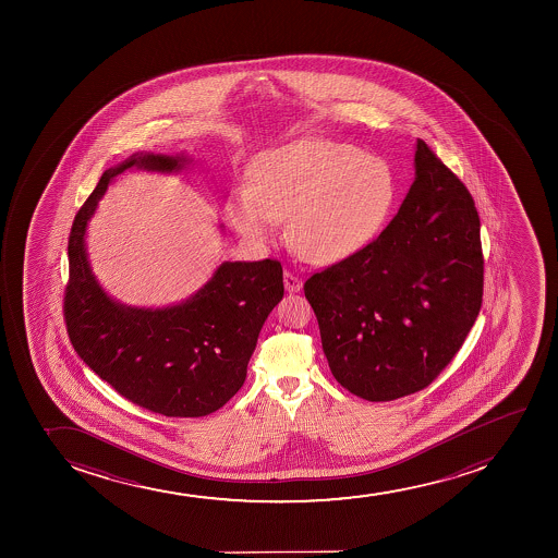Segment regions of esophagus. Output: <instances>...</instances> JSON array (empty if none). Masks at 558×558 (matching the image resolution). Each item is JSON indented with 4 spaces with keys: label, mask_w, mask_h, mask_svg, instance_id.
Masks as SVG:
<instances>
[{
    "label": "esophagus",
    "mask_w": 558,
    "mask_h": 558,
    "mask_svg": "<svg viewBox=\"0 0 558 558\" xmlns=\"http://www.w3.org/2000/svg\"><path fill=\"white\" fill-rule=\"evenodd\" d=\"M303 282L300 277H295L294 274H290V271H287L284 274V289H287V292H290V294H294V292H300L302 290Z\"/></svg>",
    "instance_id": "34e87169"
}]
</instances>
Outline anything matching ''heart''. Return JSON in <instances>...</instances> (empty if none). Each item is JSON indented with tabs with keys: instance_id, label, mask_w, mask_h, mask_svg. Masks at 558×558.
Here are the masks:
<instances>
[{
	"instance_id": "b5f03b06",
	"label": "heart",
	"mask_w": 558,
	"mask_h": 558,
	"mask_svg": "<svg viewBox=\"0 0 558 558\" xmlns=\"http://www.w3.org/2000/svg\"><path fill=\"white\" fill-rule=\"evenodd\" d=\"M395 199L397 180L381 158L307 137L263 154L253 186L234 187L225 214L253 242L274 240L279 219H290L295 251L311 263L333 264L378 236Z\"/></svg>"
}]
</instances>
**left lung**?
Masks as SVG:
<instances>
[{
  "instance_id": "8db88e82",
  "label": "left lung",
  "mask_w": 558,
  "mask_h": 558,
  "mask_svg": "<svg viewBox=\"0 0 558 558\" xmlns=\"http://www.w3.org/2000/svg\"><path fill=\"white\" fill-rule=\"evenodd\" d=\"M415 180L397 216L357 255L305 282L335 379L368 402L428 387L482 305L484 258L473 197L415 143Z\"/></svg>"
}]
</instances>
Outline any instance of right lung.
Listing matches in <instances>:
<instances>
[{
	"label": "right lung",
	"mask_w": 558,
	"mask_h": 558,
	"mask_svg": "<svg viewBox=\"0 0 558 558\" xmlns=\"http://www.w3.org/2000/svg\"><path fill=\"white\" fill-rule=\"evenodd\" d=\"M187 154L135 153L109 167L72 223L64 320L85 365L134 404L166 416L223 408L247 376L268 314L281 302V263H221L184 302L134 307L104 290L90 268L87 227L109 184L126 171L180 173ZM223 232V225H219Z\"/></svg>",
	"instance_id": "right-lung-1"
}]
</instances>
